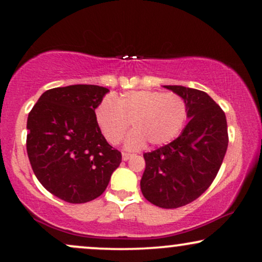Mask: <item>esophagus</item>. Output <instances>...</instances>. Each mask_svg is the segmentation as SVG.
Here are the masks:
<instances>
[{
	"mask_svg": "<svg viewBox=\"0 0 262 262\" xmlns=\"http://www.w3.org/2000/svg\"><path fill=\"white\" fill-rule=\"evenodd\" d=\"M130 157H131V154H127V152L121 154V159H123V161H127Z\"/></svg>",
	"mask_w": 262,
	"mask_h": 262,
	"instance_id": "esophagus-1",
	"label": "esophagus"
}]
</instances>
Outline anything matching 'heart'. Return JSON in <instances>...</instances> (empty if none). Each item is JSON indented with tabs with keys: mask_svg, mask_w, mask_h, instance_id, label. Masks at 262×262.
Returning <instances> with one entry per match:
<instances>
[{
	"mask_svg": "<svg viewBox=\"0 0 262 262\" xmlns=\"http://www.w3.org/2000/svg\"><path fill=\"white\" fill-rule=\"evenodd\" d=\"M187 119V103L175 93L130 91L118 98H105L95 110V120L107 142L117 145L126 134L128 123L134 131L125 148L137 150L149 142L161 146L180 134Z\"/></svg>",
	"mask_w": 262,
	"mask_h": 262,
	"instance_id": "obj_1",
	"label": "heart"
}]
</instances>
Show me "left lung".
I'll return each instance as SVG.
<instances>
[{
	"label": "left lung",
	"instance_id": "8db88e82",
	"mask_svg": "<svg viewBox=\"0 0 262 262\" xmlns=\"http://www.w3.org/2000/svg\"><path fill=\"white\" fill-rule=\"evenodd\" d=\"M185 99L188 124L169 144L145 152L141 180L144 198L163 209L187 205L203 194L220 170L228 148L227 118L209 94L163 85Z\"/></svg>",
	"mask_w": 262,
	"mask_h": 262
}]
</instances>
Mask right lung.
Masks as SVG:
<instances>
[{
	"mask_svg": "<svg viewBox=\"0 0 262 262\" xmlns=\"http://www.w3.org/2000/svg\"><path fill=\"white\" fill-rule=\"evenodd\" d=\"M110 91L74 84L42 93L28 114L27 155L39 182L71 204L98 198L119 167L95 120V108Z\"/></svg>",
	"mask_w": 262,
	"mask_h": 262,
	"instance_id": "add662e5",
	"label": "right lung"
}]
</instances>
